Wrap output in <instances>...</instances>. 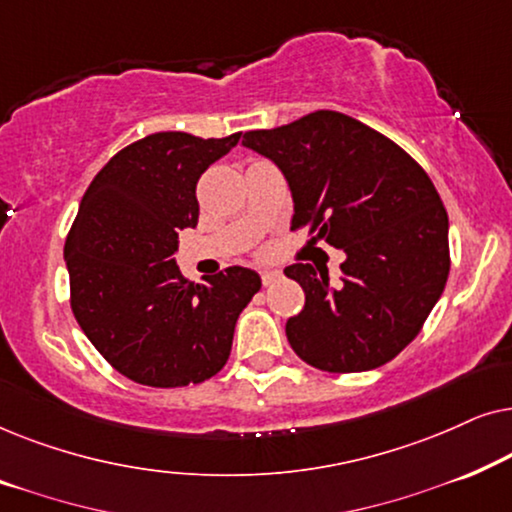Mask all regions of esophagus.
<instances>
[{
    "label": "esophagus",
    "instance_id": "1",
    "mask_svg": "<svg viewBox=\"0 0 512 512\" xmlns=\"http://www.w3.org/2000/svg\"><path fill=\"white\" fill-rule=\"evenodd\" d=\"M261 279H263V286H272L275 282H279L282 279V272L279 270H261Z\"/></svg>",
    "mask_w": 512,
    "mask_h": 512
}]
</instances>
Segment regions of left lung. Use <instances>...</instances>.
Wrapping results in <instances>:
<instances>
[{
    "label": "left lung",
    "mask_w": 512,
    "mask_h": 512,
    "mask_svg": "<svg viewBox=\"0 0 512 512\" xmlns=\"http://www.w3.org/2000/svg\"><path fill=\"white\" fill-rule=\"evenodd\" d=\"M242 144L282 170L291 228L310 223L345 251L338 286L310 263L284 268L305 291L286 321L293 352L326 373L384 366L422 331L450 275V223L429 174L391 139L328 109L251 130Z\"/></svg>",
    "instance_id": "1"
}]
</instances>
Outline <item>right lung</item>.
I'll return each instance as SVG.
<instances>
[{"instance_id":"1","label":"right lung","mask_w":512,"mask_h":512,"mask_svg":"<svg viewBox=\"0 0 512 512\" xmlns=\"http://www.w3.org/2000/svg\"><path fill=\"white\" fill-rule=\"evenodd\" d=\"M237 142L240 132H156L118 151L83 195L65 244L72 310L132 382L172 389L219 373L237 317L261 289L242 265L195 284L174 261L179 230L198 226V179Z\"/></svg>"}]
</instances>
